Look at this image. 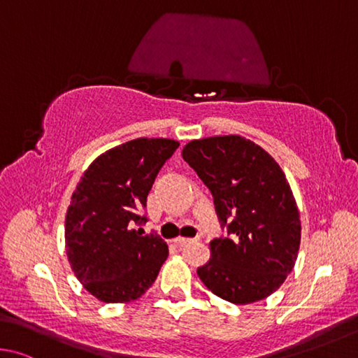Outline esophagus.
Instances as JSON below:
<instances>
[{
  "label": "esophagus",
  "mask_w": 358,
  "mask_h": 358,
  "mask_svg": "<svg viewBox=\"0 0 358 358\" xmlns=\"http://www.w3.org/2000/svg\"><path fill=\"white\" fill-rule=\"evenodd\" d=\"M193 242H199V237H195V239H184V237H178V239H174L176 245H185V243H193Z\"/></svg>",
  "instance_id": "obj_1"
}]
</instances>
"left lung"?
Listing matches in <instances>:
<instances>
[{
	"label": "left lung",
	"mask_w": 358,
	"mask_h": 358,
	"mask_svg": "<svg viewBox=\"0 0 358 358\" xmlns=\"http://www.w3.org/2000/svg\"><path fill=\"white\" fill-rule=\"evenodd\" d=\"M184 160L214 196L228 236L210 242L198 277L236 305L258 302L285 283L300 247V215L283 169L272 155L239 135L190 141Z\"/></svg>",
	"instance_id": "left-lung-1"
}]
</instances>
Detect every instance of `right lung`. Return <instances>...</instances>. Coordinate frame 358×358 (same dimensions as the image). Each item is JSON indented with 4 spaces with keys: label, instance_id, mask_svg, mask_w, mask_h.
<instances>
[{
    "label": "right lung",
    "instance_id": "1",
    "mask_svg": "<svg viewBox=\"0 0 358 358\" xmlns=\"http://www.w3.org/2000/svg\"><path fill=\"white\" fill-rule=\"evenodd\" d=\"M179 148L166 138H136L97 157L72 195L66 253L85 289L105 303L141 297L168 258L159 234L143 236L141 215L160 168Z\"/></svg>",
    "mask_w": 358,
    "mask_h": 358
}]
</instances>
